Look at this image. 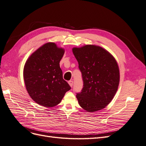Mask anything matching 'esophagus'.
Instances as JSON below:
<instances>
[{
  "instance_id": "34e87169",
  "label": "esophagus",
  "mask_w": 146,
  "mask_h": 146,
  "mask_svg": "<svg viewBox=\"0 0 146 146\" xmlns=\"http://www.w3.org/2000/svg\"><path fill=\"white\" fill-rule=\"evenodd\" d=\"M68 83H69V86H71V87L73 86V84H74V82H73V81H72V80H70V81H68Z\"/></svg>"
}]
</instances>
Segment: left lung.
<instances>
[{
  "label": "left lung",
  "mask_w": 146,
  "mask_h": 146,
  "mask_svg": "<svg viewBox=\"0 0 146 146\" xmlns=\"http://www.w3.org/2000/svg\"><path fill=\"white\" fill-rule=\"evenodd\" d=\"M82 74L83 87L76 97L81 107L88 112L106 108L117 90L119 68L108 51L95 45L72 48Z\"/></svg>",
  "instance_id": "1"
}]
</instances>
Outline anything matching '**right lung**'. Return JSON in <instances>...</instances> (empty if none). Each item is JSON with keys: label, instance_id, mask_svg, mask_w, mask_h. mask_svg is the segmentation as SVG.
<instances>
[{"label": "right lung", "instance_id": "obj_1", "mask_svg": "<svg viewBox=\"0 0 146 146\" xmlns=\"http://www.w3.org/2000/svg\"><path fill=\"white\" fill-rule=\"evenodd\" d=\"M65 50L54 42L44 44L27 60L23 77L26 90L36 103L45 107L59 104L71 87L63 78L60 61Z\"/></svg>", "mask_w": 146, "mask_h": 146}]
</instances>
